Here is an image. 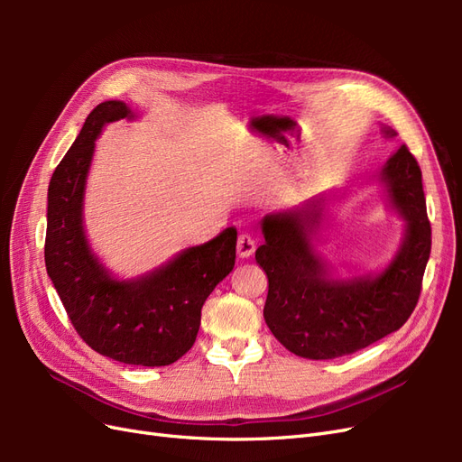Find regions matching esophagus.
<instances>
[{
    "label": "esophagus",
    "mask_w": 462,
    "mask_h": 462,
    "mask_svg": "<svg viewBox=\"0 0 462 462\" xmlns=\"http://www.w3.org/2000/svg\"><path fill=\"white\" fill-rule=\"evenodd\" d=\"M254 248H256V239L253 236V233H248V231L241 233L239 239H236V254H239L241 258H248V256H253Z\"/></svg>",
    "instance_id": "esophagus-1"
}]
</instances>
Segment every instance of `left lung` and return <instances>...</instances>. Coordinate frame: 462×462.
I'll use <instances>...</instances> for the list:
<instances>
[{"mask_svg":"<svg viewBox=\"0 0 462 462\" xmlns=\"http://www.w3.org/2000/svg\"><path fill=\"white\" fill-rule=\"evenodd\" d=\"M395 136L393 129L383 131ZM391 204L407 221V236L395 260L377 277L329 279L312 250L310 231L319 212L265 216V243L256 262L268 275L263 319L287 351L328 360L353 355L397 331L416 309L431 250L422 171L407 146L391 153L382 170Z\"/></svg>","mask_w":462,"mask_h":462,"instance_id":"1","label":"left lung"}]
</instances>
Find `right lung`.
Instances as JSON below:
<instances>
[{"label":"right lung","mask_w":462,"mask_h":462,"mask_svg":"<svg viewBox=\"0 0 462 462\" xmlns=\"http://www.w3.org/2000/svg\"><path fill=\"white\" fill-rule=\"evenodd\" d=\"M123 117H133L123 102L96 106L55 167L44 260L69 319L90 348L125 365L167 366L197 341L202 306L235 265L236 231L227 227L134 282L109 277L82 231V197L96 136Z\"/></svg>","instance_id":"1"}]
</instances>
